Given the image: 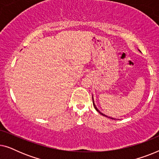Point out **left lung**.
<instances>
[{
	"mask_svg": "<svg viewBox=\"0 0 159 159\" xmlns=\"http://www.w3.org/2000/svg\"><path fill=\"white\" fill-rule=\"evenodd\" d=\"M93 106H94V108H95V109H96V111H97L98 112L100 113V114H101V115H103V116H106V115L103 114H102V113H101V111H99L97 107H96V106L95 105V103H94V100H93ZM107 117H108V116H107ZM108 118H111V119H114V118H111V117H108Z\"/></svg>",
	"mask_w": 159,
	"mask_h": 159,
	"instance_id": "left-lung-1",
	"label": "left lung"
}]
</instances>
